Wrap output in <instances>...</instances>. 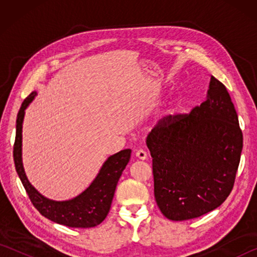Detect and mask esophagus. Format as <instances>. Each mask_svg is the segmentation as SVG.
<instances>
[{"label": "esophagus", "mask_w": 257, "mask_h": 257, "mask_svg": "<svg viewBox=\"0 0 257 257\" xmlns=\"http://www.w3.org/2000/svg\"><path fill=\"white\" fill-rule=\"evenodd\" d=\"M136 158L138 160H142V161H145L147 159V153L144 150H139L136 152Z\"/></svg>", "instance_id": "obj_1"}]
</instances>
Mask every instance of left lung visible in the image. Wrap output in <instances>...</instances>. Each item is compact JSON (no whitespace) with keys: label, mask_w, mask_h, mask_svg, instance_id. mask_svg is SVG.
Wrapping results in <instances>:
<instances>
[{"label":"left lung","mask_w":257,"mask_h":257,"mask_svg":"<svg viewBox=\"0 0 257 257\" xmlns=\"http://www.w3.org/2000/svg\"><path fill=\"white\" fill-rule=\"evenodd\" d=\"M146 144L155 201L165 217L190 220L219 207L231 193L242 150L225 86L212 76L205 101L187 115L165 116Z\"/></svg>","instance_id":"left-lung-1"}]
</instances>
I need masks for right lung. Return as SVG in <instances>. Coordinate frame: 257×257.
Here are the masks:
<instances>
[{"mask_svg":"<svg viewBox=\"0 0 257 257\" xmlns=\"http://www.w3.org/2000/svg\"><path fill=\"white\" fill-rule=\"evenodd\" d=\"M37 93L33 92L23 102L17 115L14 160L16 170L27 191L33 205L46 219L70 228L96 227L110 211L116 184L130 160L132 150H123L108 156L99 169L97 176L79 195L67 201H54L42 195L30 184L23 164V123L26 108Z\"/></svg>","mask_w":257,"mask_h":257,"instance_id":"obj_1","label":"right lung"}]
</instances>
